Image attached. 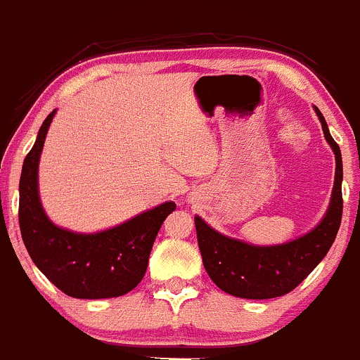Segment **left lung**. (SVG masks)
<instances>
[{"instance_id":"obj_1","label":"left lung","mask_w":360,"mask_h":360,"mask_svg":"<svg viewBox=\"0 0 360 360\" xmlns=\"http://www.w3.org/2000/svg\"><path fill=\"white\" fill-rule=\"evenodd\" d=\"M316 113L336 158L330 209L316 229L285 245L253 247L217 233L205 221L195 217L196 238L205 271L219 288L233 297L264 300L290 293L324 259L335 241L343 212L342 153L317 107Z\"/></svg>"}]
</instances>
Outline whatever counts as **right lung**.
Listing matches in <instances>:
<instances>
[{"label":"right lung","mask_w":360,"mask_h":360,"mask_svg":"<svg viewBox=\"0 0 360 360\" xmlns=\"http://www.w3.org/2000/svg\"><path fill=\"white\" fill-rule=\"evenodd\" d=\"M53 110L37 132L20 176L18 222L32 262L48 279L74 298H112L129 293L148 267L153 241L176 203L165 202L117 228L79 234L55 226L37 193V165Z\"/></svg>","instance_id":"add662e5"}]
</instances>
